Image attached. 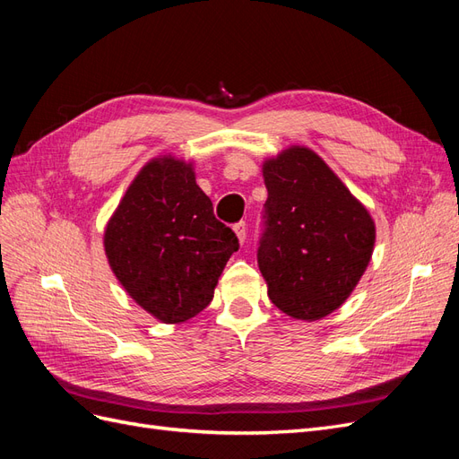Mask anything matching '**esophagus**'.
<instances>
[{"instance_id":"esophagus-1","label":"esophagus","mask_w":459,"mask_h":459,"mask_svg":"<svg viewBox=\"0 0 459 459\" xmlns=\"http://www.w3.org/2000/svg\"><path fill=\"white\" fill-rule=\"evenodd\" d=\"M233 231L235 235H238L239 243H245V238H247V230H245V221H239V224L233 226Z\"/></svg>"}]
</instances>
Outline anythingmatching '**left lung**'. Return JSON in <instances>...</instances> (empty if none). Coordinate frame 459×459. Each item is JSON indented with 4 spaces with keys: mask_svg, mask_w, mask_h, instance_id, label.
Wrapping results in <instances>:
<instances>
[{
    "mask_svg": "<svg viewBox=\"0 0 459 459\" xmlns=\"http://www.w3.org/2000/svg\"><path fill=\"white\" fill-rule=\"evenodd\" d=\"M268 199L258 268L268 297L295 319L335 312L364 275L375 245L368 208L308 147L262 166Z\"/></svg>",
    "mask_w": 459,
    "mask_h": 459,
    "instance_id": "left-lung-1",
    "label": "left lung"
}]
</instances>
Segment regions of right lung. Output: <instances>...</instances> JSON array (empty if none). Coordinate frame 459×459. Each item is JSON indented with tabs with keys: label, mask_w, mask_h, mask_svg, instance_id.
<instances>
[{
	"label": "right lung",
	"mask_w": 459,
	"mask_h": 459,
	"mask_svg": "<svg viewBox=\"0 0 459 459\" xmlns=\"http://www.w3.org/2000/svg\"><path fill=\"white\" fill-rule=\"evenodd\" d=\"M103 245L124 290L164 324L203 312L239 248L231 228L216 220L193 164L172 155L149 160L134 178Z\"/></svg>",
	"instance_id": "right-lung-1"
}]
</instances>
